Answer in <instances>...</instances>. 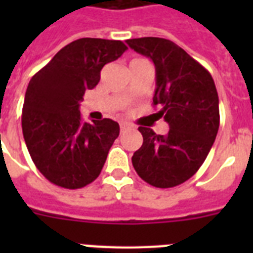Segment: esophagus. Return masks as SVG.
<instances>
[{
	"label": "esophagus",
	"mask_w": 253,
	"mask_h": 253,
	"mask_svg": "<svg viewBox=\"0 0 253 253\" xmlns=\"http://www.w3.org/2000/svg\"><path fill=\"white\" fill-rule=\"evenodd\" d=\"M131 128H132V126H131V125H128V123H126V122L121 123V131H122V132H125L126 130H131Z\"/></svg>",
	"instance_id": "1"
}]
</instances>
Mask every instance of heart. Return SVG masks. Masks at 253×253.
I'll list each match as a JSON object with an SVG mask.
<instances>
[{"mask_svg": "<svg viewBox=\"0 0 253 253\" xmlns=\"http://www.w3.org/2000/svg\"><path fill=\"white\" fill-rule=\"evenodd\" d=\"M134 60H138V59H134Z\"/></svg>", "mask_w": 253, "mask_h": 253, "instance_id": "1", "label": "heart"}]
</instances>
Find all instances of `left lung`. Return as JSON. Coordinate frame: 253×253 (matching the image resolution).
Returning a JSON list of instances; mask_svg holds the SVG:
<instances>
[{"instance_id":"obj_1","label":"left lung","mask_w":253,"mask_h":253,"mask_svg":"<svg viewBox=\"0 0 253 253\" xmlns=\"http://www.w3.org/2000/svg\"><path fill=\"white\" fill-rule=\"evenodd\" d=\"M127 44L150 57L156 69L155 113L169 125L167 135L140 126L143 144L132 166L147 184L173 188L204 164L219 128V99L211 75L184 49L164 38L128 39Z\"/></svg>"}]
</instances>
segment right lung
Wrapping results in <instances>:
<instances>
[{"label":"right lung","mask_w":253,"mask_h":253,"mask_svg":"<svg viewBox=\"0 0 253 253\" xmlns=\"http://www.w3.org/2000/svg\"><path fill=\"white\" fill-rule=\"evenodd\" d=\"M126 49L121 41L81 38L30 80L22 131L34 164L49 182L80 189L99 176L119 125L109 118L84 122L79 107L85 91L98 84L103 65Z\"/></svg>","instance_id":"1"}]
</instances>
